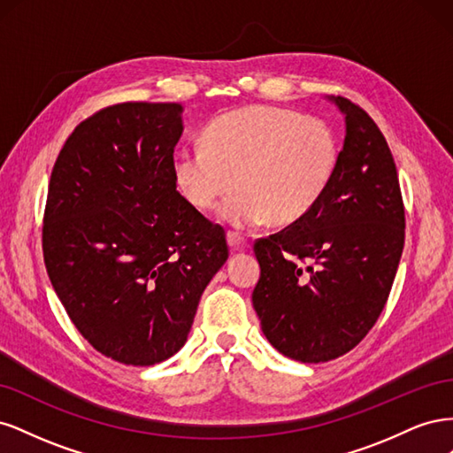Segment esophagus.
I'll return each mask as SVG.
<instances>
[{
  "instance_id": "obj_1",
  "label": "esophagus",
  "mask_w": 453,
  "mask_h": 453,
  "mask_svg": "<svg viewBox=\"0 0 453 453\" xmlns=\"http://www.w3.org/2000/svg\"><path fill=\"white\" fill-rule=\"evenodd\" d=\"M226 240H228V245L232 250H243L245 245H248V240H245V236L240 234V232H234V230H228Z\"/></svg>"
}]
</instances>
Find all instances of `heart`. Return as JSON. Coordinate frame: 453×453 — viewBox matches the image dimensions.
Returning a JSON list of instances; mask_svg holds the SVG:
<instances>
[{
	"mask_svg": "<svg viewBox=\"0 0 453 453\" xmlns=\"http://www.w3.org/2000/svg\"><path fill=\"white\" fill-rule=\"evenodd\" d=\"M340 160L336 130L291 109L251 105L228 111L203 130V147L173 155V177L193 208L210 211L232 185L221 217L248 228L266 219L291 225L331 187Z\"/></svg>",
	"mask_w": 453,
	"mask_h": 453,
	"instance_id": "b5f03b06",
	"label": "heart"
}]
</instances>
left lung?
I'll list each match as a JSON object with an SVG mask.
<instances>
[{
	"mask_svg": "<svg viewBox=\"0 0 453 453\" xmlns=\"http://www.w3.org/2000/svg\"><path fill=\"white\" fill-rule=\"evenodd\" d=\"M346 138L315 208L253 245V308L280 353L325 363L353 349L388 303L404 248V203L389 145L357 104L334 98Z\"/></svg>",
	"mask_w": 453,
	"mask_h": 453,
	"instance_id": "left-lung-1",
	"label": "left lung"
}]
</instances>
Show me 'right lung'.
Listing matches in <instances>:
<instances>
[{"label": "right lung", "mask_w": 453, "mask_h": 453, "mask_svg": "<svg viewBox=\"0 0 453 453\" xmlns=\"http://www.w3.org/2000/svg\"><path fill=\"white\" fill-rule=\"evenodd\" d=\"M180 104L125 102L79 122L54 162L43 215L50 283L88 344L150 366L187 342L225 228L177 193Z\"/></svg>", "instance_id": "1"}]
</instances>
